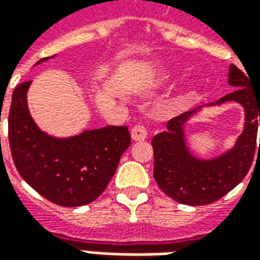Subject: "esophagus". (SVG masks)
<instances>
[{
    "label": "esophagus",
    "instance_id": "1",
    "mask_svg": "<svg viewBox=\"0 0 260 260\" xmlns=\"http://www.w3.org/2000/svg\"><path fill=\"white\" fill-rule=\"evenodd\" d=\"M131 136H132V139L136 142L145 141L147 138L146 128H145L143 125H135V126L132 128V131H131Z\"/></svg>",
    "mask_w": 260,
    "mask_h": 260
}]
</instances>
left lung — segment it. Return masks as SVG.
Instances as JSON below:
<instances>
[{
  "mask_svg": "<svg viewBox=\"0 0 260 260\" xmlns=\"http://www.w3.org/2000/svg\"><path fill=\"white\" fill-rule=\"evenodd\" d=\"M229 85L235 90L221 97L218 106L227 102L240 103L245 111V124L240 138L217 157H195L185 142V124L201 111V107L181 114L167 122V131L152 139L154 153V180L160 189L182 205L202 206L218 201L244 180L253 161L256 149L257 122H260V93L252 89L249 79L235 65H230Z\"/></svg>",
  "mask_w": 260,
  "mask_h": 260,
  "instance_id": "obj_1",
  "label": "left lung"
}]
</instances>
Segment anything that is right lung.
Returning a JSON list of instances; mask_svg holds the SVG:
<instances>
[{
  "label": "right lung",
  "instance_id": "1",
  "mask_svg": "<svg viewBox=\"0 0 260 260\" xmlns=\"http://www.w3.org/2000/svg\"><path fill=\"white\" fill-rule=\"evenodd\" d=\"M30 83L15 87L9 108L8 138L15 167L35 191L55 205H87L107 188L129 147L128 126H104L71 138L47 135L29 113L26 97Z\"/></svg>",
  "mask_w": 260,
  "mask_h": 260
}]
</instances>
